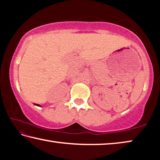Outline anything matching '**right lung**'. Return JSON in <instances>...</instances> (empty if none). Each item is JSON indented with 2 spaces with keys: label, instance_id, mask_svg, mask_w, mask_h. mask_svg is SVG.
I'll list each match as a JSON object with an SVG mask.
<instances>
[{
  "label": "right lung",
  "instance_id": "right-lung-1",
  "mask_svg": "<svg viewBox=\"0 0 160 160\" xmlns=\"http://www.w3.org/2000/svg\"><path fill=\"white\" fill-rule=\"evenodd\" d=\"M34 105H36V106H37V107H41V105L37 104H34Z\"/></svg>",
  "mask_w": 160,
  "mask_h": 160
}]
</instances>
